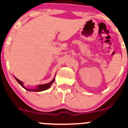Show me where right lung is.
Wrapping results in <instances>:
<instances>
[{"label": "right lung", "mask_w": 128, "mask_h": 128, "mask_svg": "<svg viewBox=\"0 0 128 128\" xmlns=\"http://www.w3.org/2000/svg\"><path fill=\"white\" fill-rule=\"evenodd\" d=\"M56 76V75H55ZM15 78V80L17 81V82H18L19 84H20V86L22 87H23L24 88L26 89V90H28V91H30V92H42V91H44V90H46L47 89H48L50 87L51 84H52L54 81H55V76H54V79L50 81V82H48V83H46V84H40V85L36 86V87L35 88L33 89H30V88H26L24 85V82L22 81H21L20 80H19L18 79L14 77Z\"/></svg>", "instance_id": "obj_1"}]
</instances>
